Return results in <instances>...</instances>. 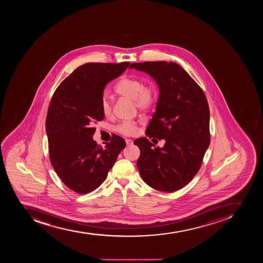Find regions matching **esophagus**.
I'll return each instance as SVG.
<instances>
[{
  "mask_svg": "<svg viewBox=\"0 0 263 263\" xmlns=\"http://www.w3.org/2000/svg\"><path fill=\"white\" fill-rule=\"evenodd\" d=\"M125 142L126 144H128V145H132L133 144V140H129V139H126Z\"/></svg>",
  "mask_w": 263,
  "mask_h": 263,
  "instance_id": "obj_1",
  "label": "esophagus"
}]
</instances>
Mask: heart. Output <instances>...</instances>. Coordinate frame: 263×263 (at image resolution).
Segmentation results:
<instances>
[{"label":"heart","instance_id":"obj_1","mask_svg":"<svg viewBox=\"0 0 263 263\" xmlns=\"http://www.w3.org/2000/svg\"><path fill=\"white\" fill-rule=\"evenodd\" d=\"M114 91L119 95L135 101V106L140 110L149 109L156 99L155 89L152 86H144L140 80L131 77H123L117 82ZM102 114L106 117L112 114V103L107 96L102 97L101 102ZM137 124L135 122L125 121L117 126L116 131L124 135L135 134Z\"/></svg>","mask_w":263,"mask_h":263}]
</instances>
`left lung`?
<instances>
[{"label":"left lung","instance_id":"1","mask_svg":"<svg viewBox=\"0 0 263 263\" xmlns=\"http://www.w3.org/2000/svg\"><path fill=\"white\" fill-rule=\"evenodd\" d=\"M129 68L149 74L158 85L156 112L145 135L165 141L160 148L146 138L135 140L140 149L138 170L152 189L166 193L179 190L198 173L209 148L207 98L178 64L147 61L131 64Z\"/></svg>","mask_w":263,"mask_h":263}]
</instances>
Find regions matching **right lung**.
Wrapping results in <instances>:
<instances>
[{"label": "right lung", "mask_w": 263, "mask_h": 263, "mask_svg": "<svg viewBox=\"0 0 263 263\" xmlns=\"http://www.w3.org/2000/svg\"><path fill=\"white\" fill-rule=\"evenodd\" d=\"M123 63H86L77 68L54 91L46 118L49 159L64 183L81 194L107 178L125 140L114 135L104 148L93 140V123L104 119L101 108L107 83L128 68Z\"/></svg>", "instance_id": "add662e5"}]
</instances>
